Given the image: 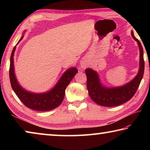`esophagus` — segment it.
<instances>
[{
  "label": "esophagus",
  "mask_w": 150,
  "mask_h": 150,
  "mask_svg": "<svg viewBox=\"0 0 150 150\" xmlns=\"http://www.w3.org/2000/svg\"><path fill=\"white\" fill-rule=\"evenodd\" d=\"M87 66H88V63H87V62H86V61L83 60L82 62H81V67L83 68V69H85V68L87 67Z\"/></svg>",
  "instance_id": "esophagus-1"
}]
</instances>
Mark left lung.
Returning <instances> with one entry per match:
<instances>
[{
	"label": "left lung",
	"instance_id": "1",
	"mask_svg": "<svg viewBox=\"0 0 150 150\" xmlns=\"http://www.w3.org/2000/svg\"><path fill=\"white\" fill-rule=\"evenodd\" d=\"M131 34L139 47V67L138 74L130 82L120 87H107L101 83L97 72L91 68L85 69L88 95L91 99L98 105L110 107L127 102L132 98L140 84L144 72V51L141 43L134 35L133 31L131 32Z\"/></svg>",
	"mask_w": 150,
	"mask_h": 150
}]
</instances>
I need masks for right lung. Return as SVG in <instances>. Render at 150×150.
I'll return each instance as SVG.
<instances>
[{"label":"right lung","mask_w":150,"mask_h":150,"mask_svg":"<svg viewBox=\"0 0 150 150\" xmlns=\"http://www.w3.org/2000/svg\"><path fill=\"white\" fill-rule=\"evenodd\" d=\"M23 38L24 34L20 38L17 44H18ZM16 45H15L11 54L9 71L11 87L14 93L25 106L32 110L48 111L57 107L62 104L65 96V88L71 81L74 76L77 74L78 72L77 69L76 67H70L66 70L57 81L56 85L49 91L42 93L30 92L25 89L19 84L15 75L14 55Z\"/></svg>","instance_id":"1"}]
</instances>
